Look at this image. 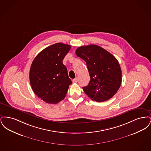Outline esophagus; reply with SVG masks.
<instances>
[{"label": "esophagus", "instance_id": "34e87169", "mask_svg": "<svg viewBox=\"0 0 151 151\" xmlns=\"http://www.w3.org/2000/svg\"><path fill=\"white\" fill-rule=\"evenodd\" d=\"M78 78H75V79L72 80L73 83H77V82H78Z\"/></svg>", "mask_w": 151, "mask_h": 151}]
</instances>
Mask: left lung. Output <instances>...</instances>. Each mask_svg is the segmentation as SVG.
<instances>
[{
	"label": "left lung",
	"instance_id": "8db88e82",
	"mask_svg": "<svg viewBox=\"0 0 151 151\" xmlns=\"http://www.w3.org/2000/svg\"><path fill=\"white\" fill-rule=\"evenodd\" d=\"M76 55L86 61L90 76L88 85L83 87L84 93L97 102L113 97L122 83L121 68L117 59L96 45L79 47Z\"/></svg>",
	"mask_w": 151,
	"mask_h": 151
}]
</instances>
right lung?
Returning <instances> with one entry per match:
<instances>
[{"mask_svg": "<svg viewBox=\"0 0 151 151\" xmlns=\"http://www.w3.org/2000/svg\"><path fill=\"white\" fill-rule=\"evenodd\" d=\"M71 46L53 44L41 51L33 60L29 72L31 87L40 99L48 104H57L66 96L71 80L63 60Z\"/></svg>", "mask_w": 151, "mask_h": 151, "instance_id": "add662e5", "label": "right lung"}]
</instances>
